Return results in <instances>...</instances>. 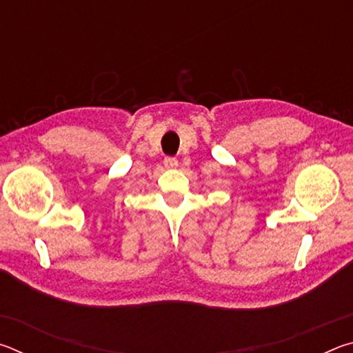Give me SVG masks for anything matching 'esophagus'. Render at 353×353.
Instances as JSON below:
<instances>
[{
    "label": "esophagus",
    "instance_id": "1",
    "mask_svg": "<svg viewBox=\"0 0 353 353\" xmlns=\"http://www.w3.org/2000/svg\"><path fill=\"white\" fill-rule=\"evenodd\" d=\"M163 165H165V168L174 170V168H177V166H179V162H177V159H174V157H166L163 160Z\"/></svg>",
    "mask_w": 353,
    "mask_h": 353
}]
</instances>
